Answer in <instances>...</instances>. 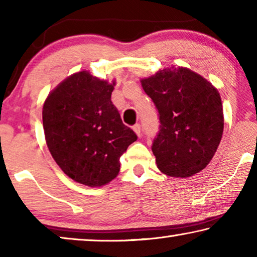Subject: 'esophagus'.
Here are the masks:
<instances>
[{"instance_id": "34e87169", "label": "esophagus", "mask_w": 257, "mask_h": 257, "mask_svg": "<svg viewBox=\"0 0 257 257\" xmlns=\"http://www.w3.org/2000/svg\"><path fill=\"white\" fill-rule=\"evenodd\" d=\"M133 129H134V132L137 134V136H141V133H142V128H141V124H135L134 127H133Z\"/></svg>"}]
</instances>
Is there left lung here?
Instances as JSON below:
<instances>
[{"label":"left lung","mask_w":257,"mask_h":257,"mask_svg":"<svg viewBox=\"0 0 257 257\" xmlns=\"http://www.w3.org/2000/svg\"><path fill=\"white\" fill-rule=\"evenodd\" d=\"M141 82L159 111L160 130L152 145L159 170L180 178L202 171L223 134L217 89L184 67L163 69Z\"/></svg>","instance_id":"left-lung-1"}]
</instances>
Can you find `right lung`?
<instances>
[{"label":"right lung","instance_id":"1","mask_svg":"<svg viewBox=\"0 0 257 257\" xmlns=\"http://www.w3.org/2000/svg\"><path fill=\"white\" fill-rule=\"evenodd\" d=\"M114 86L88 71L76 72L43 105L47 147L61 170L79 184H108L120 171V156L137 141L111 101Z\"/></svg>","mask_w":257,"mask_h":257}]
</instances>
